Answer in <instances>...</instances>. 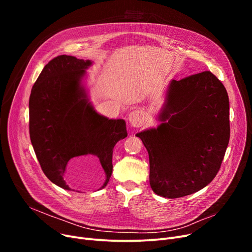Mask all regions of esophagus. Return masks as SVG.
<instances>
[{"label":"esophagus","instance_id":"esophagus-1","mask_svg":"<svg viewBox=\"0 0 252 252\" xmlns=\"http://www.w3.org/2000/svg\"><path fill=\"white\" fill-rule=\"evenodd\" d=\"M127 121L133 126H141L144 124V114L139 110H134L129 112Z\"/></svg>","mask_w":252,"mask_h":252}]
</instances>
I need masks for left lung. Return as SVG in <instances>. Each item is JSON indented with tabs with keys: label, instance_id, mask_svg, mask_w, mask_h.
Masks as SVG:
<instances>
[{
	"label": "left lung",
	"instance_id": "8db88e82",
	"mask_svg": "<svg viewBox=\"0 0 252 252\" xmlns=\"http://www.w3.org/2000/svg\"><path fill=\"white\" fill-rule=\"evenodd\" d=\"M229 116L226 88L210 71L168 84L161 124L136 135L149 154L155 194L187 196L215 179L230 140Z\"/></svg>",
	"mask_w": 252,
	"mask_h": 252
}]
</instances>
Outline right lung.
<instances>
[{"mask_svg":"<svg viewBox=\"0 0 252 252\" xmlns=\"http://www.w3.org/2000/svg\"><path fill=\"white\" fill-rule=\"evenodd\" d=\"M93 64L74 56L52 59L38 75L30 97V135L46 177L57 186L71 190L65 173L74 157L99 158L106 180L112 174L115 144L127 136L124 119H109L96 111L84 84Z\"/></svg>","mask_w":252,"mask_h":252,"instance_id":"obj_1","label":"right lung"}]
</instances>
